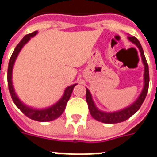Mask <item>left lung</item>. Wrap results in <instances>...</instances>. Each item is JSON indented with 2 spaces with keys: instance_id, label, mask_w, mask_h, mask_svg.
I'll list each match as a JSON object with an SVG mask.
<instances>
[{
  "instance_id": "left-lung-1",
  "label": "left lung",
  "mask_w": 157,
  "mask_h": 157,
  "mask_svg": "<svg viewBox=\"0 0 157 157\" xmlns=\"http://www.w3.org/2000/svg\"><path fill=\"white\" fill-rule=\"evenodd\" d=\"M128 39L130 42H132L137 46V48H139L141 59H142L143 63L145 66V72H144V88H143L142 92L140 93V94L138 97V99L135 102L128 106L126 108L123 109L121 110L115 112H111V113H107V112L100 111L99 109L97 108L94 105V103L93 101L92 95L90 94V90L86 89V101L88 103L89 109H90V115H92L94 119H95L96 121H100L103 123L106 124H115V123H120L122 121H126L127 119L131 117L132 115L138 111V109L140 108V106L144 102V100L146 99V94L148 92V88H149V67L146 62V57L143 52L142 47L140 45V43L138 41L136 37L135 36H128Z\"/></svg>"
}]
</instances>
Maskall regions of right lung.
Instances as JSON below:
<instances>
[{
    "mask_svg": "<svg viewBox=\"0 0 157 157\" xmlns=\"http://www.w3.org/2000/svg\"><path fill=\"white\" fill-rule=\"evenodd\" d=\"M36 33H37V32L35 31V32H33V33H30V34L26 35L21 40V42L18 43L17 46L16 47L14 52H13L11 58H10L9 64H8L7 83L8 88H9V92L11 94V99L13 100V102L16 105V106L20 109L21 111L26 116L30 118L33 121H40V122H46V121H53L55 119L59 117L63 113L65 108H66L67 101H68V99H69L71 94H72L73 90H74V87L77 85V83L73 84V85L66 88L64 94H63V95L61 99H59V101H58L55 105H53L51 107H48V108L42 109L30 108V107H28L26 105H24L23 103L18 99L17 95L15 93L13 84H12V80H11V74H12L13 65H14V63L16 61V59H17L18 53L20 52L21 49L22 48L23 46L31 39V37L35 36Z\"/></svg>",
    "mask_w": 157,
    "mask_h": 157,
    "instance_id": "1",
    "label": "right lung"
}]
</instances>
